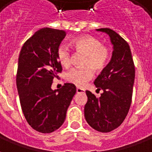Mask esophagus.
Listing matches in <instances>:
<instances>
[{
    "label": "esophagus",
    "mask_w": 152,
    "mask_h": 152,
    "mask_svg": "<svg viewBox=\"0 0 152 152\" xmlns=\"http://www.w3.org/2000/svg\"><path fill=\"white\" fill-rule=\"evenodd\" d=\"M76 92L80 94V93H85V90H83L82 88H76Z\"/></svg>",
    "instance_id": "obj_1"
}]
</instances>
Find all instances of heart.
Wrapping results in <instances>:
<instances>
[{"instance_id": "1", "label": "heart", "mask_w": 152, "mask_h": 152, "mask_svg": "<svg viewBox=\"0 0 152 152\" xmlns=\"http://www.w3.org/2000/svg\"><path fill=\"white\" fill-rule=\"evenodd\" d=\"M72 46L78 53L85 55L82 69H72L67 74V80L79 88L90 81L95 72L103 71L108 64L110 50L107 46L102 45L100 39L85 34L76 38L72 42ZM57 58L60 64L64 68L71 65V53L65 46H61L57 50Z\"/></svg>"}]
</instances>
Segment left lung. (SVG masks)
Segmentation results:
<instances>
[{
    "label": "left lung",
    "mask_w": 152,
    "mask_h": 152,
    "mask_svg": "<svg viewBox=\"0 0 152 152\" xmlns=\"http://www.w3.org/2000/svg\"><path fill=\"white\" fill-rule=\"evenodd\" d=\"M105 32L113 46L110 61L95 79L99 98L86 91L88 102L84 117L88 125L101 132H109L121 125L132 102L135 80V66L129 44L122 37L110 28L96 29Z\"/></svg>",
    "instance_id": "1"
}]
</instances>
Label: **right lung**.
<instances>
[{
	"mask_svg": "<svg viewBox=\"0 0 152 152\" xmlns=\"http://www.w3.org/2000/svg\"><path fill=\"white\" fill-rule=\"evenodd\" d=\"M66 35L62 30L42 28L23 44L19 56L16 86L26 120L34 130L50 133L59 129L76 92L66 83L53 90V80L61 72L57 50Z\"/></svg>",
	"mask_w": 152,
	"mask_h": 152,
	"instance_id": "add662e5",
	"label": "right lung"
}]
</instances>
